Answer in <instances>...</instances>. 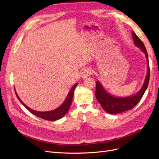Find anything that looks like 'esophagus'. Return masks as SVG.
Instances as JSON below:
<instances>
[{
	"label": "esophagus",
	"mask_w": 159,
	"mask_h": 159,
	"mask_svg": "<svg viewBox=\"0 0 159 159\" xmlns=\"http://www.w3.org/2000/svg\"><path fill=\"white\" fill-rule=\"evenodd\" d=\"M92 73H93V70L92 68H90V67H87V68H85L83 71L81 76L82 78H83V79H85V78H87L92 75Z\"/></svg>",
	"instance_id": "obj_1"
}]
</instances>
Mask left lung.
Segmentation results:
<instances>
[{"label":"left lung","mask_w":159,"mask_h":159,"mask_svg":"<svg viewBox=\"0 0 159 159\" xmlns=\"http://www.w3.org/2000/svg\"><path fill=\"white\" fill-rule=\"evenodd\" d=\"M132 34H133V39L134 40V44L140 48V49L144 52L146 57L148 61V71L146 79H145L143 85L139 92L134 96L125 98H117L110 95L103 88L102 85H101V83L98 80H97L96 82V89L95 92L96 99L98 101L101 107H102V109L106 112L111 114L120 113L134 108L137 105V103L139 102L141 98L143 97L145 92H146V89L148 88V83H149L150 66L149 61H148V55L146 48L145 47L143 42L138 38V36L134 33V31H133Z\"/></svg>","instance_id":"1"}]
</instances>
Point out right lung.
Segmentation results:
<instances>
[{
  "label": "right lung",
  "mask_w": 159,
  "mask_h": 159,
  "mask_svg": "<svg viewBox=\"0 0 159 159\" xmlns=\"http://www.w3.org/2000/svg\"><path fill=\"white\" fill-rule=\"evenodd\" d=\"M77 85L78 83H76L75 85L71 88L68 94H67L66 100H64V102L61 105L55 110H52L50 111H46V112H40V111H37L30 109L29 107H28L26 104H24L22 101L20 100L19 96H18V94H17L16 92V90H15V93L20 102H21L23 105L26 107V109H27L31 113L35 115V116L39 117L43 120H49V121H55V120L61 119V118H62L67 113V111H68L70 107L71 106V104H72V102L74 89L76 88Z\"/></svg>",
  "instance_id": "add662e5"
}]
</instances>
